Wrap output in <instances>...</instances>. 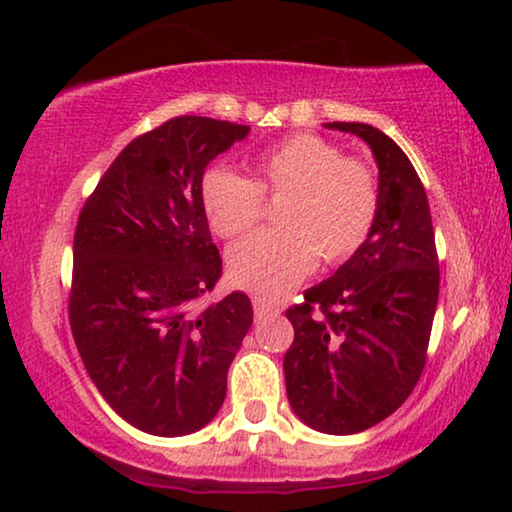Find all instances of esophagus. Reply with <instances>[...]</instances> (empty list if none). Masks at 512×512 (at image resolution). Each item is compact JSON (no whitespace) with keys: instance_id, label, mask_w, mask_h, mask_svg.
<instances>
[{"instance_id":"esophagus-1","label":"esophagus","mask_w":512,"mask_h":512,"mask_svg":"<svg viewBox=\"0 0 512 512\" xmlns=\"http://www.w3.org/2000/svg\"><path fill=\"white\" fill-rule=\"evenodd\" d=\"M253 310H255V319H257V322H262V319H269V317H278V315H280V308H276V305H271V303H266V301H259V299L253 301Z\"/></svg>"}]
</instances>
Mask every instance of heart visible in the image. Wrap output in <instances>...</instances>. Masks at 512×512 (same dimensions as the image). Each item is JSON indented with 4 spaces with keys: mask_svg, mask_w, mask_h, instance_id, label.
Returning <instances> with one entry per match:
<instances>
[{
    "mask_svg": "<svg viewBox=\"0 0 512 512\" xmlns=\"http://www.w3.org/2000/svg\"><path fill=\"white\" fill-rule=\"evenodd\" d=\"M255 181L213 165L200 183L211 230L236 239L259 223L264 195L282 202L278 230L236 243L227 269L236 287L262 299H278L301 282L322 257L342 264L375 227L379 186L370 165L342 158L340 147L319 135H292L250 160Z\"/></svg>",
    "mask_w": 512,
    "mask_h": 512,
    "instance_id": "obj_1",
    "label": "heart"
}]
</instances>
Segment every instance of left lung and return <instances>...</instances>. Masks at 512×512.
I'll return each instance as SVG.
<instances>
[{"label":"left lung","instance_id":"obj_1","mask_svg":"<svg viewBox=\"0 0 512 512\" xmlns=\"http://www.w3.org/2000/svg\"><path fill=\"white\" fill-rule=\"evenodd\" d=\"M329 131L368 144L379 170V213L356 255L289 308L294 342L285 354L287 400L324 434H356L391 416L425 365L439 301V262L430 204L404 151L358 121ZM317 304V316L311 305Z\"/></svg>","mask_w":512,"mask_h":512}]
</instances>
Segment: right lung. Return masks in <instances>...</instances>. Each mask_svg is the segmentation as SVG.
<instances>
[{"label": "right lung", "mask_w": 512, "mask_h": 512, "mask_svg": "<svg viewBox=\"0 0 512 512\" xmlns=\"http://www.w3.org/2000/svg\"><path fill=\"white\" fill-rule=\"evenodd\" d=\"M248 133L209 117L170 119L121 151L80 213L68 301L75 345L105 402L156 437L213 421L253 326L243 292L200 308L223 276L200 183Z\"/></svg>", "instance_id": "1"}]
</instances>
